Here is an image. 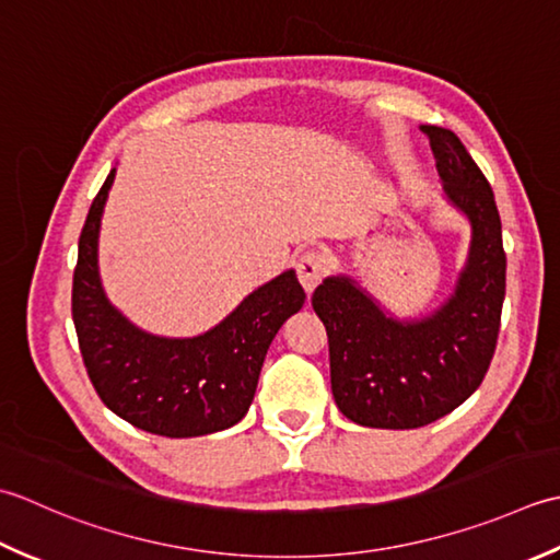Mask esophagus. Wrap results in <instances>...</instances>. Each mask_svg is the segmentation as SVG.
Masks as SVG:
<instances>
[{
  "mask_svg": "<svg viewBox=\"0 0 560 560\" xmlns=\"http://www.w3.org/2000/svg\"><path fill=\"white\" fill-rule=\"evenodd\" d=\"M326 268H328L326 258L318 254V250H306L304 256H300V260L294 264V270H296V278H300L306 294H312L316 284L324 280Z\"/></svg>",
  "mask_w": 560,
  "mask_h": 560,
  "instance_id": "34e87169",
  "label": "esophagus"
}]
</instances>
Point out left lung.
<instances>
[{
	"label": "left lung",
	"mask_w": 560,
	"mask_h": 560,
	"mask_svg": "<svg viewBox=\"0 0 560 560\" xmlns=\"http://www.w3.org/2000/svg\"><path fill=\"white\" fill-rule=\"evenodd\" d=\"M438 159L444 200L471 224L466 264L435 312L398 318L348 276H330L312 306L328 334L330 389L352 423L413 430L462 406L488 372L505 300L503 226L481 168L459 137L420 125Z\"/></svg>",
	"instance_id": "8db88e82"
}]
</instances>
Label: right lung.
Here are the masks:
<instances>
[{"label": "right lung", "mask_w": 560, "mask_h": 560, "mask_svg": "<svg viewBox=\"0 0 560 560\" xmlns=\"http://www.w3.org/2000/svg\"><path fill=\"white\" fill-rule=\"evenodd\" d=\"M113 178L116 168L89 208L72 284L89 380L113 413L152 435L200 438L232 428L254 401L272 338L302 310V284L294 270H284L200 336L147 334L108 302L98 276L101 217Z\"/></svg>", "instance_id": "right-lung-1"}]
</instances>
